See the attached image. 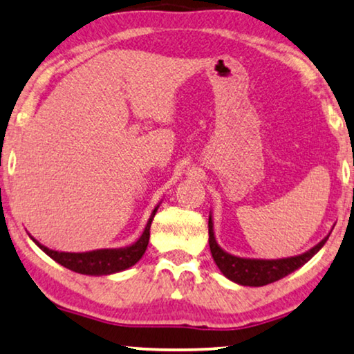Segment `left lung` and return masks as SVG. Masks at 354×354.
<instances>
[{"instance_id": "1", "label": "left lung", "mask_w": 354, "mask_h": 354, "mask_svg": "<svg viewBox=\"0 0 354 354\" xmlns=\"http://www.w3.org/2000/svg\"><path fill=\"white\" fill-rule=\"evenodd\" d=\"M328 237L322 241L310 250L301 253V255L277 258V260H263V258H242L237 255H231L226 250L218 245L215 231H213V218L212 212L208 216V243H210V252L216 266L220 268L223 276H226L229 281L239 283V286H250L261 287L266 283L276 282L279 279L286 277L290 272L297 271L305 263L311 260L317 252L324 247Z\"/></svg>"}]
</instances>
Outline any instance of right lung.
<instances>
[{
    "mask_svg": "<svg viewBox=\"0 0 354 354\" xmlns=\"http://www.w3.org/2000/svg\"><path fill=\"white\" fill-rule=\"evenodd\" d=\"M158 210V205L153 208L149 218L146 227L141 234V237L136 242H133L131 245L120 247V248H99V250L91 252H82V253H73V252H57L51 250V248L44 247L43 243H39L37 239L30 236V239L46 253L48 257H51L54 261H57L59 265H62L67 270L80 272V274L86 276H109L115 274V272L125 271L128 268L136 265L141 260L144 252H146L149 237H151V225L156 212Z\"/></svg>",
    "mask_w": 354,
    "mask_h": 354,
    "instance_id": "right-lung-1",
    "label": "right lung"
}]
</instances>
